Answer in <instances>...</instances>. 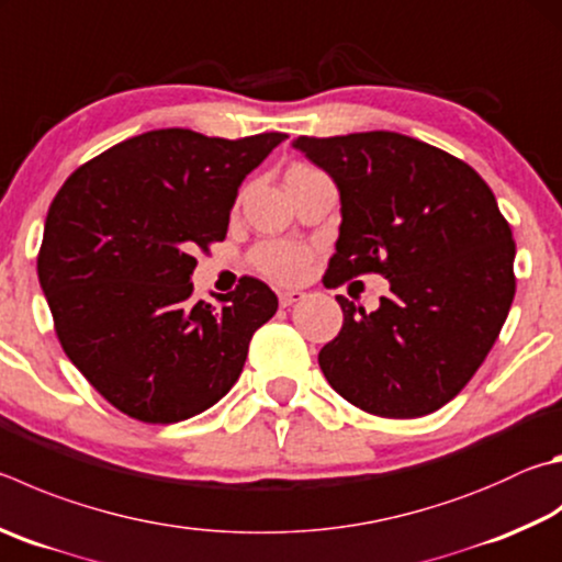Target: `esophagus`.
Segmentation results:
<instances>
[{"label":"esophagus","instance_id":"esophagus-1","mask_svg":"<svg viewBox=\"0 0 562 562\" xmlns=\"http://www.w3.org/2000/svg\"><path fill=\"white\" fill-rule=\"evenodd\" d=\"M278 297H280V307H292L294 302H300L304 297V292H300V290H282Z\"/></svg>","mask_w":562,"mask_h":562}]
</instances>
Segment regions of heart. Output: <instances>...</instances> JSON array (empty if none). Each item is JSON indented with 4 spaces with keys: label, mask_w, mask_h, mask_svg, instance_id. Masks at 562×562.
<instances>
[{
    "label": "heart",
    "mask_w": 562,
    "mask_h": 562,
    "mask_svg": "<svg viewBox=\"0 0 562 562\" xmlns=\"http://www.w3.org/2000/svg\"><path fill=\"white\" fill-rule=\"evenodd\" d=\"M302 171H312V167H292L288 175H302ZM250 260L265 278L274 282H297L307 272L312 252L310 248L300 246V243L268 240L252 250Z\"/></svg>",
    "instance_id": "obj_1"
}]
</instances>
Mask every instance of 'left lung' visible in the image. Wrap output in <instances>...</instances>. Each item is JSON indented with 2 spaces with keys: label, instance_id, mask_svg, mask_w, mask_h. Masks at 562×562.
I'll return each instance as SVG.
<instances>
[{
  "label": "left lung",
  "instance_id": "8db88e82",
  "mask_svg": "<svg viewBox=\"0 0 562 562\" xmlns=\"http://www.w3.org/2000/svg\"><path fill=\"white\" fill-rule=\"evenodd\" d=\"M292 145L339 187L324 280L391 282L375 312L336 297L344 326L319 351L326 381L371 415L440 411L484 363L516 294V243L492 189L462 159L397 132Z\"/></svg>",
  "mask_w": 562,
  "mask_h": 562
}]
</instances>
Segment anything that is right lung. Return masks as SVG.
<instances>
[{
  "mask_svg": "<svg viewBox=\"0 0 562 562\" xmlns=\"http://www.w3.org/2000/svg\"><path fill=\"white\" fill-rule=\"evenodd\" d=\"M282 139L151 130L86 161L58 189L38 282L66 356L120 413L179 423L238 381L278 297L240 278L218 307L193 300V255L226 238L238 187Z\"/></svg>",
  "mask_w": 562,
  "mask_h": 562,
  "instance_id": "add662e5",
  "label": "right lung"
}]
</instances>
